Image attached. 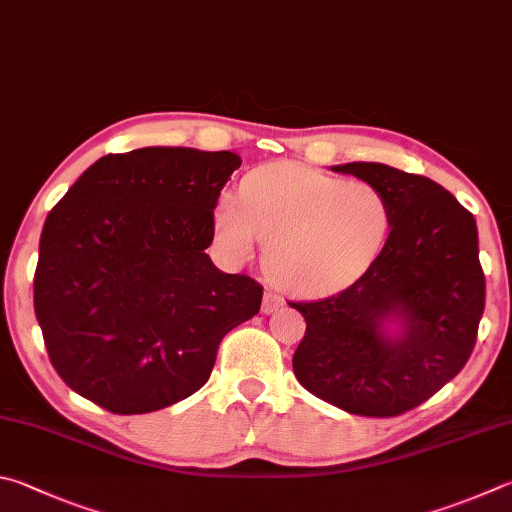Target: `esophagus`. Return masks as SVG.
Segmentation results:
<instances>
[{"label":"esophagus","instance_id":"obj_1","mask_svg":"<svg viewBox=\"0 0 512 512\" xmlns=\"http://www.w3.org/2000/svg\"><path fill=\"white\" fill-rule=\"evenodd\" d=\"M283 306V299L279 297V294H274V292H265V297H263V306H261V310H263V315H272V312H276Z\"/></svg>","mask_w":512,"mask_h":512}]
</instances>
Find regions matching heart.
<instances>
[{
	"label": "heart",
	"mask_w": 512,
	"mask_h": 512,
	"mask_svg": "<svg viewBox=\"0 0 512 512\" xmlns=\"http://www.w3.org/2000/svg\"><path fill=\"white\" fill-rule=\"evenodd\" d=\"M213 227L233 261H247L254 242H261L263 272L276 288L326 297L353 285L380 256L391 209L371 184L274 161L245 177L240 200L220 197Z\"/></svg>",
	"instance_id": "1"
}]
</instances>
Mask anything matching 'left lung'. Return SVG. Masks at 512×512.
I'll return each instance as SVG.
<instances>
[{"instance_id": "8db88e82", "label": "left lung", "mask_w": 512, "mask_h": 512, "mask_svg": "<svg viewBox=\"0 0 512 512\" xmlns=\"http://www.w3.org/2000/svg\"><path fill=\"white\" fill-rule=\"evenodd\" d=\"M330 170L380 188L391 231L351 288L292 303L306 319L292 369L348 414L400 416L459 375L477 342L486 303L477 222L429 177L375 161Z\"/></svg>"}]
</instances>
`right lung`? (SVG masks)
Returning a JSON list of instances; mask_svg holds the SVG:
<instances>
[{
	"label": "right lung",
	"mask_w": 512,
	"mask_h": 512,
	"mask_svg": "<svg viewBox=\"0 0 512 512\" xmlns=\"http://www.w3.org/2000/svg\"><path fill=\"white\" fill-rule=\"evenodd\" d=\"M236 152L150 146L94 161L47 215L33 281L53 369L112 414H148L204 387L222 337L263 288L206 247Z\"/></svg>",
	"instance_id": "right-lung-1"
}]
</instances>
